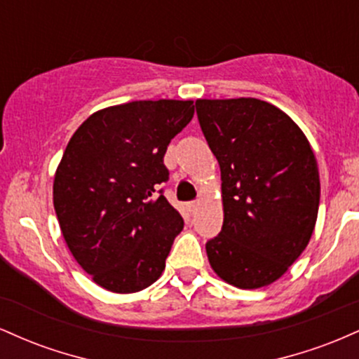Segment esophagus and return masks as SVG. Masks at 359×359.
Here are the masks:
<instances>
[{
    "instance_id": "obj_1",
    "label": "esophagus",
    "mask_w": 359,
    "mask_h": 359,
    "mask_svg": "<svg viewBox=\"0 0 359 359\" xmlns=\"http://www.w3.org/2000/svg\"><path fill=\"white\" fill-rule=\"evenodd\" d=\"M197 205H199V203H197V201H192V203H189V211L196 212L197 211Z\"/></svg>"
}]
</instances>
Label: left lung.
<instances>
[{
  "mask_svg": "<svg viewBox=\"0 0 359 359\" xmlns=\"http://www.w3.org/2000/svg\"><path fill=\"white\" fill-rule=\"evenodd\" d=\"M219 162L224 221L205 243L209 263L240 288L270 285L306 250L319 209L314 151L302 130L255 97L196 101Z\"/></svg>",
  "mask_w": 359,
  "mask_h": 359,
  "instance_id": "obj_1",
  "label": "left lung"
}]
</instances>
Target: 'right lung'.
<instances>
[{
    "instance_id": "add662e5",
    "label": "right lung",
    "mask_w": 359,
    "mask_h": 359,
    "mask_svg": "<svg viewBox=\"0 0 359 359\" xmlns=\"http://www.w3.org/2000/svg\"><path fill=\"white\" fill-rule=\"evenodd\" d=\"M192 101H131L90 114L72 135L53 180V208L77 263L116 294L150 287L184 219L163 196L168 143Z\"/></svg>"
}]
</instances>
